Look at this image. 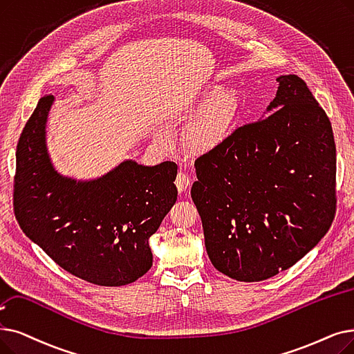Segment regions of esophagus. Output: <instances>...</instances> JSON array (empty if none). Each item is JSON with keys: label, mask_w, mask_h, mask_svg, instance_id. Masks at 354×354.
I'll use <instances>...</instances> for the list:
<instances>
[{"label": "esophagus", "mask_w": 354, "mask_h": 354, "mask_svg": "<svg viewBox=\"0 0 354 354\" xmlns=\"http://www.w3.org/2000/svg\"><path fill=\"white\" fill-rule=\"evenodd\" d=\"M189 176L187 175V174H183V172H179L178 175H176V180H175V183H176V188H178V191L179 192H183L185 191L187 188H188V185H189Z\"/></svg>", "instance_id": "34e87169"}]
</instances>
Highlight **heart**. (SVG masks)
<instances>
[{
	"label": "heart",
	"mask_w": 354,
	"mask_h": 354,
	"mask_svg": "<svg viewBox=\"0 0 354 354\" xmlns=\"http://www.w3.org/2000/svg\"><path fill=\"white\" fill-rule=\"evenodd\" d=\"M204 101L209 102L201 117L189 131V145L198 150L212 149L232 133L240 113V98L234 89H223L220 85L209 86ZM158 140L167 143L165 131L158 134Z\"/></svg>",
	"instance_id": "heart-1"
}]
</instances>
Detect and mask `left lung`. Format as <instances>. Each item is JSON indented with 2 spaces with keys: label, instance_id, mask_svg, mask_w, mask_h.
I'll return each mask as SVG.
<instances>
[{
  "label": "left lung",
  "instance_id": "left-lung-1",
  "mask_svg": "<svg viewBox=\"0 0 354 354\" xmlns=\"http://www.w3.org/2000/svg\"><path fill=\"white\" fill-rule=\"evenodd\" d=\"M256 122L195 160L191 196L214 268L259 282L294 266L326 236L335 211L331 122L306 84L281 75Z\"/></svg>",
  "mask_w": 354,
  "mask_h": 354
}]
</instances>
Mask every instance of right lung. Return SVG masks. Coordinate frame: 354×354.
I'll use <instances>...</instances> for the list:
<instances>
[{"mask_svg":"<svg viewBox=\"0 0 354 354\" xmlns=\"http://www.w3.org/2000/svg\"><path fill=\"white\" fill-rule=\"evenodd\" d=\"M53 95L37 102L15 153L14 211L24 234L76 278L100 286L137 281L153 263L149 239L178 198L175 162L126 159L80 180L56 171L46 126Z\"/></svg>","mask_w":354,"mask_h":354,"instance_id":"add662e5","label":"right lung"}]
</instances>
